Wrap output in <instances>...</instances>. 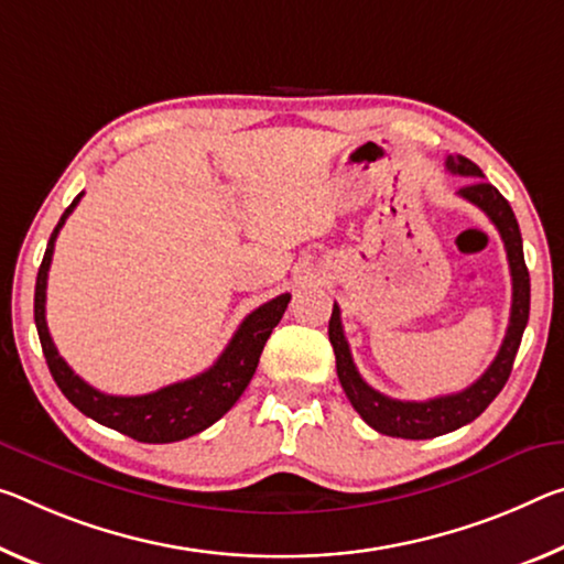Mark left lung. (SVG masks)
<instances>
[{
	"mask_svg": "<svg viewBox=\"0 0 564 564\" xmlns=\"http://www.w3.org/2000/svg\"><path fill=\"white\" fill-rule=\"evenodd\" d=\"M446 170L454 175L475 177L464 187H459V195L464 200L475 203L477 208L487 213V218L495 223V228L502 236V243L507 250L509 273H512V311H509V326L505 334V341L499 346L495 361L481 377L464 391L449 397H436L429 401H401L379 394L369 383L361 379L359 369L351 359V348L344 336L341 326V311L334 303V314L328 321V341L334 346L336 354V373L338 381L346 391L351 406L359 411L361 419L379 434L387 436H401V440H432V436L449 434L454 429L475 422V419L485 411L512 373V364L520 348L527 318H530V271L524 265V250H522V234L517 226V218L509 203L502 198V193L495 185L481 181V170L464 155H449L446 158Z\"/></svg>",
	"mask_w": 564,
	"mask_h": 564,
	"instance_id": "left-lung-1",
	"label": "left lung"
}]
</instances>
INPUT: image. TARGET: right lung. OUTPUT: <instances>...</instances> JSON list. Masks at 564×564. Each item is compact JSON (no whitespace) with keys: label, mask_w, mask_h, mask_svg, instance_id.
Instances as JSON below:
<instances>
[{"label":"right lung","mask_w":564,"mask_h":564,"mask_svg":"<svg viewBox=\"0 0 564 564\" xmlns=\"http://www.w3.org/2000/svg\"><path fill=\"white\" fill-rule=\"evenodd\" d=\"M83 198L77 195L73 205L62 213L57 228L52 230L47 250H44L37 285H34V324H37L40 344L47 359L52 379L57 381L62 394H65L73 404L83 411L85 416L95 419L97 424L110 426L115 432L145 444H167L181 442L187 436L203 432L210 424H216L226 411L236 404L243 394L246 387L253 379L258 359L271 336V330L279 326V321L285 314L291 293H281V296L271 299L263 306H258L253 314L243 318V324L230 338L226 351L218 356V361L210 366L208 371L198 373V377L170 383L153 391V394L142 397H112L102 394L95 387H89L77 373L69 369L67 361L62 359L55 341H52L47 318H44V301H47V273L52 263V253H55V240L59 228L65 226L69 213Z\"/></svg>","instance_id":"obj_1"}]
</instances>
